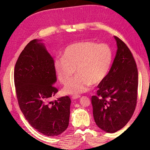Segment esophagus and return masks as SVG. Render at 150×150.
<instances>
[{"label":"esophagus","instance_id":"34e87169","mask_svg":"<svg viewBox=\"0 0 150 150\" xmlns=\"http://www.w3.org/2000/svg\"><path fill=\"white\" fill-rule=\"evenodd\" d=\"M80 97H81L80 95H73V96L71 97V100H75Z\"/></svg>","mask_w":150,"mask_h":150}]
</instances>
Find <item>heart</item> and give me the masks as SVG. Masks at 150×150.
Returning <instances> with one entry per match:
<instances>
[{"label": "heart", "instance_id": "1", "mask_svg": "<svg viewBox=\"0 0 150 150\" xmlns=\"http://www.w3.org/2000/svg\"><path fill=\"white\" fill-rule=\"evenodd\" d=\"M113 60V52L107 44L91 40L81 41L67 46L62 58H56L53 68L60 82L65 84L75 73L77 75L64 88L66 94L79 95L89 91L106 77Z\"/></svg>", "mask_w": 150, "mask_h": 150}]
</instances>
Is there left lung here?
<instances>
[{
    "label": "left lung",
    "mask_w": 150,
    "mask_h": 150,
    "mask_svg": "<svg viewBox=\"0 0 150 150\" xmlns=\"http://www.w3.org/2000/svg\"><path fill=\"white\" fill-rule=\"evenodd\" d=\"M117 50L104 80L98 85L97 95L92 96L95 122L105 132L122 128L131 119L137 99L138 71L129 49L114 36Z\"/></svg>",
    "instance_id": "obj_1"
}]
</instances>
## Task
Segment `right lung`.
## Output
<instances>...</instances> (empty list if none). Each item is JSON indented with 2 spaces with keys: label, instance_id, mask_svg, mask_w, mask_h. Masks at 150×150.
Segmentation results:
<instances>
[{
  "label": "right lung",
  "instance_id": "obj_1",
  "mask_svg": "<svg viewBox=\"0 0 150 150\" xmlns=\"http://www.w3.org/2000/svg\"><path fill=\"white\" fill-rule=\"evenodd\" d=\"M42 40L30 41L19 55L14 81L19 107L30 125L48 137L61 134L69 124L71 99L50 101L58 90L53 57Z\"/></svg>",
  "mask_w": 150,
  "mask_h": 150
}]
</instances>
